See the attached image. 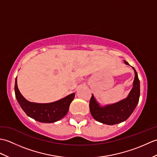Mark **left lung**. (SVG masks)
<instances>
[{
    "instance_id": "1",
    "label": "left lung",
    "mask_w": 157,
    "mask_h": 157,
    "mask_svg": "<svg viewBox=\"0 0 157 157\" xmlns=\"http://www.w3.org/2000/svg\"><path fill=\"white\" fill-rule=\"evenodd\" d=\"M125 63L129 65L127 61H125ZM132 68L135 73L134 86L128 98L125 100L105 107H100L92 94L90 100V111L92 116L96 121L107 125L117 124L128 119L134 111L139 101L140 89L138 73L133 67Z\"/></svg>"
}]
</instances>
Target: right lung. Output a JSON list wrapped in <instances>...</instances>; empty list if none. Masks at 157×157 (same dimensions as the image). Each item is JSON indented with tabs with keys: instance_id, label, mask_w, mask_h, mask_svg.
I'll use <instances>...</instances> for the list:
<instances>
[{
	"instance_id": "add662e5",
	"label": "right lung",
	"mask_w": 157,
	"mask_h": 157,
	"mask_svg": "<svg viewBox=\"0 0 157 157\" xmlns=\"http://www.w3.org/2000/svg\"><path fill=\"white\" fill-rule=\"evenodd\" d=\"M15 93L19 104L26 115L42 123H54L64 117L75 96L74 93H72L58 101L47 104L29 102L20 93L17 84V78L15 79Z\"/></svg>"
}]
</instances>
